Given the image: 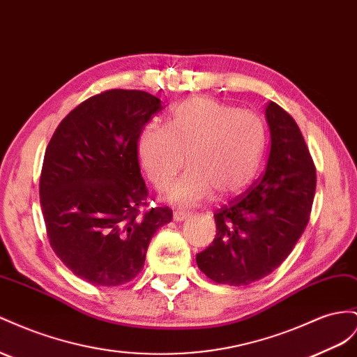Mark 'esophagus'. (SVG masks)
Returning <instances> with one entry per match:
<instances>
[{"mask_svg":"<svg viewBox=\"0 0 357 357\" xmlns=\"http://www.w3.org/2000/svg\"><path fill=\"white\" fill-rule=\"evenodd\" d=\"M189 216H190V213H189V211H186V210H177V211H174V220H185Z\"/></svg>","mask_w":357,"mask_h":357,"instance_id":"esophagus-1","label":"esophagus"}]
</instances>
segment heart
I'll list each match as a JSON object with an SVG mask.
<instances>
[{"instance_id": "obj_1", "label": "heart", "mask_w": 357, "mask_h": 357, "mask_svg": "<svg viewBox=\"0 0 357 357\" xmlns=\"http://www.w3.org/2000/svg\"><path fill=\"white\" fill-rule=\"evenodd\" d=\"M264 149V124L255 114L199 96L172 107L167 126L151 124L138 139L139 162L159 192L169 189L186 158L190 169L168 195L177 206H195L211 190L220 198L240 194Z\"/></svg>"}]
</instances>
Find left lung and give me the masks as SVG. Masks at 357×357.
Listing matches in <instances>:
<instances>
[{
  "instance_id": "left-lung-1",
  "label": "left lung",
  "mask_w": 357,
  "mask_h": 357,
  "mask_svg": "<svg viewBox=\"0 0 357 357\" xmlns=\"http://www.w3.org/2000/svg\"><path fill=\"white\" fill-rule=\"evenodd\" d=\"M271 153L261 178L215 211L216 236L197 254L199 271L216 284L249 285L291 254L310 222L315 165L294 119L278 103L266 107Z\"/></svg>"
}]
</instances>
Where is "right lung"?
I'll use <instances>...</instances> for the list:
<instances>
[{
  "instance_id": "right-lung-1",
  "label": "right lung",
  "mask_w": 357,
  "mask_h": 357,
  "mask_svg": "<svg viewBox=\"0 0 357 357\" xmlns=\"http://www.w3.org/2000/svg\"><path fill=\"white\" fill-rule=\"evenodd\" d=\"M160 109L150 93L107 90L67 114L47 144L38 185L47 238L86 282L132 281L171 222L169 207H149L138 160L139 135Z\"/></svg>"
}]
</instances>
